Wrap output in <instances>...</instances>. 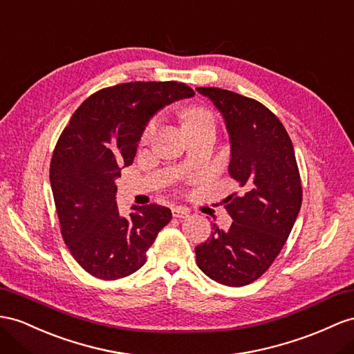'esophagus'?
Returning <instances> with one entry per match:
<instances>
[{
  "label": "esophagus",
  "mask_w": 354,
  "mask_h": 354,
  "mask_svg": "<svg viewBox=\"0 0 354 354\" xmlns=\"http://www.w3.org/2000/svg\"><path fill=\"white\" fill-rule=\"evenodd\" d=\"M171 214H174L175 218H187V216L189 215V211L185 209V207H183V206H176L171 209Z\"/></svg>",
  "instance_id": "esophagus-1"
}]
</instances>
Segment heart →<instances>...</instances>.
Returning <instances> with one entry per match:
<instances>
[{"instance_id":"1","label":"heart","mask_w":354,"mask_h":354,"mask_svg":"<svg viewBox=\"0 0 354 354\" xmlns=\"http://www.w3.org/2000/svg\"><path fill=\"white\" fill-rule=\"evenodd\" d=\"M184 130L187 131H192V130H197V129H202V127H214L215 125V120H214V115L207 111V109L202 107V106H189L187 107L184 113ZM158 125L157 120H151L147 127H145V130L142 133V142H147L151 136L156 131Z\"/></svg>"}]
</instances>
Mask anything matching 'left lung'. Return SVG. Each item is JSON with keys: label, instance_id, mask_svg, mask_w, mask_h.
<instances>
[{"label": "left lung", "instance_id": "obj_1", "mask_svg": "<svg viewBox=\"0 0 354 354\" xmlns=\"http://www.w3.org/2000/svg\"><path fill=\"white\" fill-rule=\"evenodd\" d=\"M221 112L230 136L229 174L242 188L225 198L227 232L214 224L196 247V261L216 283L241 287L260 278L283 250L302 205L293 143L278 118L257 100L202 86Z\"/></svg>", "mask_w": 354, "mask_h": 354}]
</instances>
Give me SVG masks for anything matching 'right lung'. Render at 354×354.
Segmentation results:
<instances>
[{"label": "right lung", "mask_w": 354, "mask_h": 354, "mask_svg": "<svg viewBox=\"0 0 354 354\" xmlns=\"http://www.w3.org/2000/svg\"><path fill=\"white\" fill-rule=\"evenodd\" d=\"M194 91L183 82H129L97 91L61 133L50 161V187L71 256L88 274L120 279L140 269L169 207L133 206L121 216L115 179L130 166L148 121Z\"/></svg>", "instance_id": "add662e5"}]
</instances>
